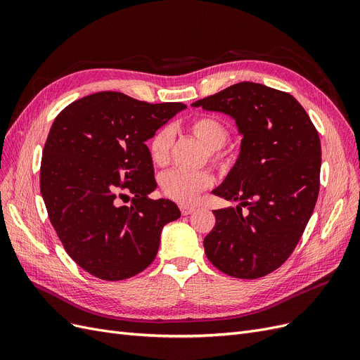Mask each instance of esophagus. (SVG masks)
Instances as JSON below:
<instances>
[{
    "mask_svg": "<svg viewBox=\"0 0 360 360\" xmlns=\"http://www.w3.org/2000/svg\"><path fill=\"white\" fill-rule=\"evenodd\" d=\"M179 210H181L182 215H190L191 212H194V207L193 206H187V205H181Z\"/></svg>",
    "mask_w": 360,
    "mask_h": 360,
    "instance_id": "obj_1",
    "label": "esophagus"
}]
</instances>
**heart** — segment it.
<instances>
[{
    "mask_svg": "<svg viewBox=\"0 0 360 360\" xmlns=\"http://www.w3.org/2000/svg\"><path fill=\"white\" fill-rule=\"evenodd\" d=\"M187 130L199 141L207 150L211 163L218 167H227L230 165V157L223 153L221 148L229 141V127L212 115H202L191 120ZM173 146V131L169 127H161L148 142L149 157L158 167L169 165ZM214 185V176L210 170H169L160 178L161 191L169 199L190 205L197 200L199 194Z\"/></svg>",
    "mask_w": 360,
    "mask_h": 360,
    "instance_id": "obj_1",
    "label": "heart"
}]
</instances>
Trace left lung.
I'll return each mask as SVG.
<instances>
[{"label": "left lung", "mask_w": 360, "mask_h": 360, "mask_svg": "<svg viewBox=\"0 0 360 360\" xmlns=\"http://www.w3.org/2000/svg\"><path fill=\"white\" fill-rule=\"evenodd\" d=\"M193 106L230 115L243 136L235 166L214 190L239 205L214 211L206 257L242 280L268 275L290 257L314 211L321 166L316 127L293 96L254 82Z\"/></svg>", "instance_id": "obj_1"}]
</instances>
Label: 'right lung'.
<instances>
[{
	"label": "right lung",
	"instance_id": "1",
	"mask_svg": "<svg viewBox=\"0 0 360 360\" xmlns=\"http://www.w3.org/2000/svg\"><path fill=\"white\" fill-rule=\"evenodd\" d=\"M182 109L103 91L68 104L51 127L40 167L46 210L68 256L100 280L146 269L161 229L181 217L172 200L149 199L157 182L145 142ZM124 198L132 203L121 207Z\"/></svg>",
	"mask_w": 360,
	"mask_h": 360
}]
</instances>
